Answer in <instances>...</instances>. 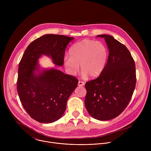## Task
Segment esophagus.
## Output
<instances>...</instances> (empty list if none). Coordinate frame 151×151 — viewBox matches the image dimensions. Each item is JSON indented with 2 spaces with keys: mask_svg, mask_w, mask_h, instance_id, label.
I'll return each instance as SVG.
<instances>
[{
  "mask_svg": "<svg viewBox=\"0 0 151 151\" xmlns=\"http://www.w3.org/2000/svg\"><path fill=\"white\" fill-rule=\"evenodd\" d=\"M84 82H82V81H79L78 82V85L80 86V87H82V86H83L84 85Z\"/></svg>",
  "mask_w": 151,
  "mask_h": 151,
  "instance_id": "esophagus-1",
  "label": "esophagus"
}]
</instances>
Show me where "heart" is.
<instances>
[{"mask_svg": "<svg viewBox=\"0 0 151 151\" xmlns=\"http://www.w3.org/2000/svg\"><path fill=\"white\" fill-rule=\"evenodd\" d=\"M70 57H64V65L67 72L75 75L79 70L83 78L99 76L103 72L108 58V51L103 43L90 39H83L75 44L69 50Z\"/></svg>", "mask_w": 151, "mask_h": 151, "instance_id": "heart-1", "label": "heart"}]
</instances>
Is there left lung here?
<instances>
[{"instance_id":"8db88e82","label":"left lung","mask_w":151,"mask_h":151,"mask_svg":"<svg viewBox=\"0 0 151 151\" xmlns=\"http://www.w3.org/2000/svg\"><path fill=\"white\" fill-rule=\"evenodd\" d=\"M97 36L104 38L108 60L99 76L86 82L85 105L93 118L107 121L120 115L130 102L136 87V66L124 45L108 35Z\"/></svg>"}]
</instances>
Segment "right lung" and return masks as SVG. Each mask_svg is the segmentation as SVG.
<instances>
[{"instance_id":"right-lung-1","label":"right lung","mask_w":151,"mask_h":151,"mask_svg":"<svg viewBox=\"0 0 151 151\" xmlns=\"http://www.w3.org/2000/svg\"><path fill=\"white\" fill-rule=\"evenodd\" d=\"M73 39L59 35H43L30 43L19 63V100L28 114L39 122L51 123L62 116L78 80L54 68L40 70L38 60L45 55L62 66L66 48Z\"/></svg>"}]
</instances>
